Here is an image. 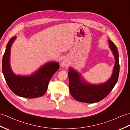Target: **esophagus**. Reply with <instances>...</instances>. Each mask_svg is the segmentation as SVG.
<instances>
[{
  "label": "esophagus",
  "instance_id": "esophagus-1",
  "mask_svg": "<svg viewBox=\"0 0 130 130\" xmlns=\"http://www.w3.org/2000/svg\"><path fill=\"white\" fill-rule=\"evenodd\" d=\"M68 64H69V63H68L67 60H66V59H64V60H62V63H61V66H62V68L67 67Z\"/></svg>",
  "mask_w": 130,
  "mask_h": 130
}]
</instances>
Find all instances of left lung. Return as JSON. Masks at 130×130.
<instances>
[{"mask_svg":"<svg viewBox=\"0 0 130 130\" xmlns=\"http://www.w3.org/2000/svg\"><path fill=\"white\" fill-rule=\"evenodd\" d=\"M109 47L115 59L113 72L106 82L100 84L90 83L84 79L80 72L72 68L68 72L69 90L77 101L92 104L100 101L109 94L117 82L120 71L119 52L117 47L111 40H108Z\"/></svg>","mask_w":130,"mask_h":130,"instance_id":"obj_1","label":"left lung"}]
</instances>
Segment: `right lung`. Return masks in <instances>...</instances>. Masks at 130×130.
Listing matches in <instances>:
<instances>
[{"mask_svg": "<svg viewBox=\"0 0 130 130\" xmlns=\"http://www.w3.org/2000/svg\"><path fill=\"white\" fill-rule=\"evenodd\" d=\"M16 38V36L12 37L8 41L3 57L2 70L6 82L11 91L20 97H40L46 92L51 77L59 68V63L49 61L30 75L15 74L11 68L10 57L11 45Z\"/></svg>", "mask_w": 130, "mask_h": 130, "instance_id": "add662e5", "label": "right lung"}]
</instances>
